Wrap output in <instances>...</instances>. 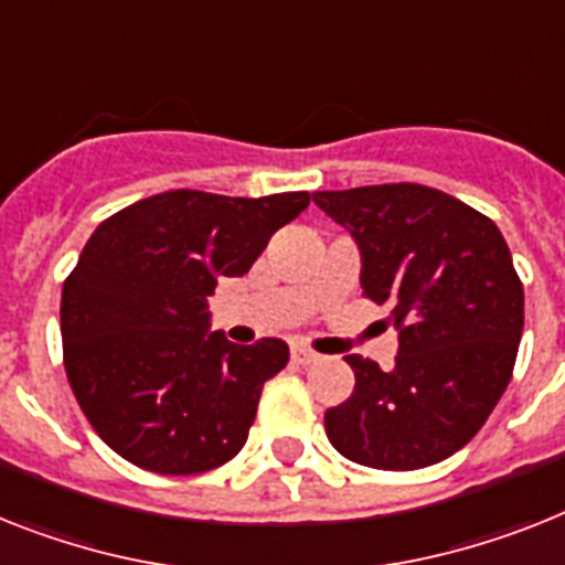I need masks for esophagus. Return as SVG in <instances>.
<instances>
[{
	"mask_svg": "<svg viewBox=\"0 0 565 565\" xmlns=\"http://www.w3.org/2000/svg\"><path fill=\"white\" fill-rule=\"evenodd\" d=\"M291 361L300 363V366H309L317 361V352L309 347H291Z\"/></svg>",
	"mask_w": 565,
	"mask_h": 565,
	"instance_id": "34e87169",
	"label": "esophagus"
}]
</instances>
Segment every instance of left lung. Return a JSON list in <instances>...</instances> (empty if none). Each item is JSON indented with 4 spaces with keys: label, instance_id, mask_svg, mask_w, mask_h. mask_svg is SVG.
Segmentation results:
<instances>
[{
    "label": "left lung",
    "instance_id": "1",
    "mask_svg": "<svg viewBox=\"0 0 565 565\" xmlns=\"http://www.w3.org/2000/svg\"><path fill=\"white\" fill-rule=\"evenodd\" d=\"M315 204L352 231L363 297L401 329L393 370L349 355L355 390L326 409L338 454L418 470L468 445L514 375L523 282L491 218L424 184L323 190Z\"/></svg>",
    "mask_w": 565,
    "mask_h": 565
}]
</instances>
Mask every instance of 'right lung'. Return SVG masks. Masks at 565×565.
I'll use <instances>...</instances> for the list:
<instances>
[{"label":"right lung","mask_w":565,"mask_h":565,"mask_svg":"<svg viewBox=\"0 0 565 565\" xmlns=\"http://www.w3.org/2000/svg\"><path fill=\"white\" fill-rule=\"evenodd\" d=\"M309 202L167 190L97 225L63 282L60 332L74 398L115 454L164 477L239 454L288 347L207 332V297L218 277L248 271Z\"/></svg>","instance_id":"obj_1"}]
</instances>
